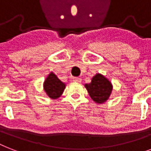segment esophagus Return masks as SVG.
Here are the masks:
<instances>
[{"label":"esophagus","mask_w":151,"mask_h":151,"mask_svg":"<svg viewBox=\"0 0 151 151\" xmlns=\"http://www.w3.org/2000/svg\"><path fill=\"white\" fill-rule=\"evenodd\" d=\"M73 82H81V79L79 78H73Z\"/></svg>","instance_id":"esophagus-1"}]
</instances>
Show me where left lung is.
Returning <instances> with one entry per match:
<instances>
[{
	"label": "left lung",
	"instance_id": "left-lung-1",
	"mask_svg": "<svg viewBox=\"0 0 151 151\" xmlns=\"http://www.w3.org/2000/svg\"><path fill=\"white\" fill-rule=\"evenodd\" d=\"M85 87L92 100L98 104L106 102L113 90L111 82L101 73H96L89 84H85Z\"/></svg>",
	"mask_w": 151,
	"mask_h": 151
}]
</instances>
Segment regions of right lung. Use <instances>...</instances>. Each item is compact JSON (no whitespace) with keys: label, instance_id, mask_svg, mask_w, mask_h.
Listing matches in <instances>:
<instances>
[{"label":"right lung","instance_id":"obj_1","mask_svg":"<svg viewBox=\"0 0 151 151\" xmlns=\"http://www.w3.org/2000/svg\"><path fill=\"white\" fill-rule=\"evenodd\" d=\"M43 88L49 98L56 99L62 96L66 88V84L59 80L53 72H51L44 81Z\"/></svg>","mask_w":151,"mask_h":151}]
</instances>
